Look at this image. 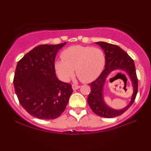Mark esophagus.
<instances>
[{
    "mask_svg": "<svg viewBox=\"0 0 151 151\" xmlns=\"http://www.w3.org/2000/svg\"><path fill=\"white\" fill-rule=\"evenodd\" d=\"M80 87V86L76 85V84H73V85H72V88H73V90H77Z\"/></svg>",
    "mask_w": 151,
    "mask_h": 151,
    "instance_id": "1",
    "label": "esophagus"
}]
</instances>
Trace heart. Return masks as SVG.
Masks as SVG:
<instances>
[{
  "label": "heart",
  "mask_w": 151,
  "mask_h": 151,
  "mask_svg": "<svg viewBox=\"0 0 151 151\" xmlns=\"http://www.w3.org/2000/svg\"><path fill=\"white\" fill-rule=\"evenodd\" d=\"M62 60L55 62V69L60 78L68 81L76 75L84 82L96 79L105 65V55L100 48L82 45H73L65 49L61 53Z\"/></svg>",
  "instance_id": "b5f03b06"
}]
</instances>
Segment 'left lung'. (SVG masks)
<instances>
[{
	"label": "left lung",
	"mask_w": 151,
	"mask_h": 151,
	"mask_svg": "<svg viewBox=\"0 0 151 151\" xmlns=\"http://www.w3.org/2000/svg\"><path fill=\"white\" fill-rule=\"evenodd\" d=\"M96 44L104 51L105 67L100 76L91 83V93L87 98L88 104L91 110L96 115L106 118H112L119 116L128 110L135 101L137 93L138 82L136 75V70L133 60L129 56L127 52L117 45L110 44L105 42H98ZM114 70H122L129 76L133 87L134 93L131 101L127 106L122 109H114L109 107L104 100V86L107 77L111 72ZM124 76L126 81H127V76L119 72Z\"/></svg>",
	"instance_id": "8db88e82"
}]
</instances>
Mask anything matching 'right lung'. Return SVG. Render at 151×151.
I'll return each instance as SVG.
<instances>
[{
  "instance_id": "right-lung-1",
  "label": "right lung",
  "mask_w": 151,
  "mask_h": 151,
  "mask_svg": "<svg viewBox=\"0 0 151 151\" xmlns=\"http://www.w3.org/2000/svg\"><path fill=\"white\" fill-rule=\"evenodd\" d=\"M66 43L38 45L18 62L14 78L16 94L21 106L38 119L60 116L73 92L71 84L55 75V56Z\"/></svg>"
}]
</instances>
